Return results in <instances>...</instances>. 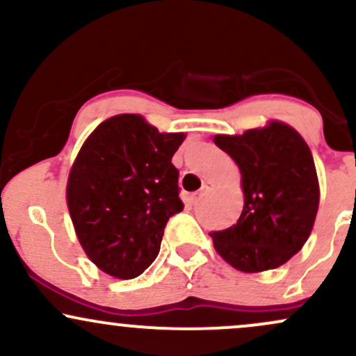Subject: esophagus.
<instances>
[{
  "label": "esophagus",
  "instance_id": "34e87169",
  "mask_svg": "<svg viewBox=\"0 0 356 356\" xmlns=\"http://www.w3.org/2000/svg\"><path fill=\"white\" fill-rule=\"evenodd\" d=\"M212 187H214V186H212V182H206V184H204V186H202L201 192H199L197 195H194V197H192V199H194V201H197V199H199V197H202V195L209 194V192L212 191Z\"/></svg>",
  "mask_w": 356,
  "mask_h": 356
}]
</instances>
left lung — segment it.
Wrapping results in <instances>:
<instances>
[{
    "instance_id": "left-lung-1",
    "label": "left lung",
    "mask_w": 356,
    "mask_h": 356,
    "mask_svg": "<svg viewBox=\"0 0 356 356\" xmlns=\"http://www.w3.org/2000/svg\"><path fill=\"white\" fill-rule=\"evenodd\" d=\"M214 144L241 170L244 207L238 222L211 232L216 251L244 273L275 269L303 248L320 204L312 150L293 127L269 122Z\"/></svg>"
}]
</instances>
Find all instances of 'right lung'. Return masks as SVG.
<instances>
[{"label": "right lung", "instance_id": "add662e5", "mask_svg": "<svg viewBox=\"0 0 356 356\" xmlns=\"http://www.w3.org/2000/svg\"><path fill=\"white\" fill-rule=\"evenodd\" d=\"M184 138L122 113L81 145L68 175V211L81 248L107 275L132 280L157 257L167 220L184 209L172 164Z\"/></svg>", "mask_w": 356, "mask_h": 356}]
</instances>
